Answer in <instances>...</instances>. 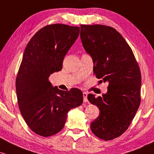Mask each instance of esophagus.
I'll list each match as a JSON object with an SVG mask.
<instances>
[{
	"instance_id": "obj_1",
	"label": "esophagus",
	"mask_w": 154,
	"mask_h": 154,
	"mask_svg": "<svg viewBox=\"0 0 154 154\" xmlns=\"http://www.w3.org/2000/svg\"><path fill=\"white\" fill-rule=\"evenodd\" d=\"M87 93H85V92L83 93V101H84V103H87V102H88V100L87 99Z\"/></svg>"
}]
</instances>
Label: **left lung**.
Wrapping results in <instances>:
<instances>
[{"mask_svg": "<svg viewBox=\"0 0 154 154\" xmlns=\"http://www.w3.org/2000/svg\"><path fill=\"white\" fill-rule=\"evenodd\" d=\"M80 38L93 61V72L101 82H109L107 93L88 99L99 109L92 122L95 136L110 140L128 130L140 104L141 74L131 48L114 28L81 24Z\"/></svg>", "mask_w": 154, "mask_h": 154, "instance_id": "left-lung-1", "label": "left lung"}]
</instances>
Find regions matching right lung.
I'll use <instances>...</instances> for the list:
<instances>
[{
	"mask_svg": "<svg viewBox=\"0 0 154 154\" xmlns=\"http://www.w3.org/2000/svg\"><path fill=\"white\" fill-rule=\"evenodd\" d=\"M79 33L78 26L47 25L35 33L23 54L16 79L19 108L28 127L43 137L61 131L69 111L82 103L80 90L61 91L48 79L62 69L63 58Z\"/></svg>",
	"mask_w": 154,
	"mask_h": 154,
	"instance_id": "right-lung-1",
	"label": "right lung"
}]
</instances>
